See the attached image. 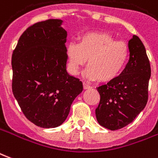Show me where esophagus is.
<instances>
[{
    "mask_svg": "<svg viewBox=\"0 0 158 158\" xmlns=\"http://www.w3.org/2000/svg\"><path fill=\"white\" fill-rule=\"evenodd\" d=\"M83 87H84V89H89L91 88V86L89 85H87L85 83H83Z\"/></svg>",
    "mask_w": 158,
    "mask_h": 158,
    "instance_id": "esophagus-1",
    "label": "esophagus"
}]
</instances>
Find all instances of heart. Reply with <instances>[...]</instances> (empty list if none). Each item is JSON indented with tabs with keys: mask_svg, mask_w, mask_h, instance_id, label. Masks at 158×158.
<instances>
[{
	"mask_svg": "<svg viewBox=\"0 0 158 158\" xmlns=\"http://www.w3.org/2000/svg\"><path fill=\"white\" fill-rule=\"evenodd\" d=\"M67 56L73 74H77L88 60L86 76L91 80L107 83L116 79L125 69L129 47L107 33L88 32L79 37L78 44L68 45Z\"/></svg>",
	"mask_w": 158,
	"mask_h": 158,
	"instance_id": "heart-1",
	"label": "heart"
}]
</instances>
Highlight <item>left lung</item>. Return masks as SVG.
I'll list each match as a JSON object with an SVG mask.
<instances>
[{
  "instance_id": "1",
  "label": "left lung",
  "mask_w": 158,
  "mask_h": 158,
  "mask_svg": "<svg viewBox=\"0 0 158 158\" xmlns=\"http://www.w3.org/2000/svg\"><path fill=\"white\" fill-rule=\"evenodd\" d=\"M129 60L113 81L96 89L101 96L96 109L100 125L117 130L132 123L146 106L151 65L146 48L138 36L129 40Z\"/></svg>"
}]
</instances>
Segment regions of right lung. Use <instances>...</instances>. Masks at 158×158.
<instances>
[{"label": "right lung", "instance_id": "add662e5", "mask_svg": "<svg viewBox=\"0 0 158 158\" xmlns=\"http://www.w3.org/2000/svg\"><path fill=\"white\" fill-rule=\"evenodd\" d=\"M60 19L29 26L12 56V93L24 116L41 128L61 125L83 84L66 70L67 32Z\"/></svg>", "mask_w": 158, "mask_h": 158}]
</instances>
